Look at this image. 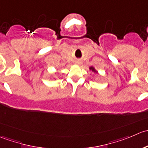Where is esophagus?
<instances>
[{
	"instance_id": "esophagus-1",
	"label": "esophagus",
	"mask_w": 148,
	"mask_h": 148,
	"mask_svg": "<svg viewBox=\"0 0 148 148\" xmlns=\"http://www.w3.org/2000/svg\"><path fill=\"white\" fill-rule=\"evenodd\" d=\"M75 64H76V65H80V64H81V62H80V61H78V60H77V61H76V62H75Z\"/></svg>"
}]
</instances>
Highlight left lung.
I'll return each instance as SVG.
<instances>
[{"label":"left lung","instance_id":"1","mask_svg":"<svg viewBox=\"0 0 148 148\" xmlns=\"http://www.w3.org/2000/svg\"><path fill=\"white\" fill-rule=\"evenodd\" d=\"M89 69H90V71H93V72H94V73L97 72V71H96V70H95V68H93V67H90V68H89Z\"/></svg>","mask_w":148,"mask_h":148}]
</instances>
